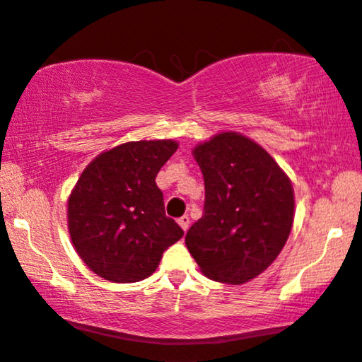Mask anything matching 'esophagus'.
<instances>
[{"mask_svg": "<svg viewBox=\"0 0 362 362\" xmlns=\"http://www.w3.org/2000/svg\"><path fill=\"white\" fill-rule=\"evenodd\" d=\"M177 223H180V225H181V228L185 230V232H186L187 227H189V217H187V216H182V217H180V218H177Z\"/></svg>", "mask_w": 362, "mask_h": 362, "instance_id": "obj_1", "label": "esophagus"}]
</instances>
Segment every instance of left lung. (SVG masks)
Listing matches in <instances>:
<instances>
[{"instance_id":"8db88e82","label":"left lung","mask_w":362,"mask_h":362,"mask_svg":"<svg viewBox=\"0 0 362 362\" xmlns=\"http://www.w3.org/2000/svg\"><path fill=\"white\" fill-rule=\"evenodd\" d=\"M206 186L204 214L186 233L202 274L227 284L255 279L277 258L294 222V189L253 140L222 132L192 150Z\"/></svg>"}]
</instances>
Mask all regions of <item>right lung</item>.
<instances>
[{
    "label": "right lung",
    "instance_id": "1",
    "mask_svg": "<svg viewBox=\"0 0 362 362\" xmlns=\"http://www.w3.org/2000/svg\"><path fill=\"white\" fill-rule=\"evenodd\" d=\"M175 140H140L98 155L68 197V232L80 258L103 279L139 282L185 232L166 217L155 177Z\"/></svg>",
    "mask_w": 362,
    "mask_h": 362
}]
</instances>
